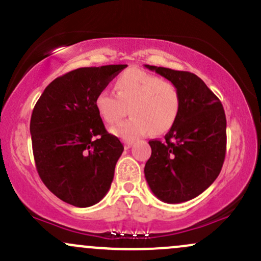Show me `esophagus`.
Wrapping results in <instances>:
<instances>
[{
    "instance_id": "esophagus-1",
    "label": "esophagus",
    "mask_w": 261,
    "mask_h": 261,
    "mask_svg": "<svg viewBox=\"0 0 261 261\" xmlns=\"http://www.w3.org/2000/svg\"><path fill=\"white\" fill-rule=\"evenodd\" d=\"M132 145H133V142H129V141H125L124 142V148H125V149H129Z\"/></svg>"
}]
</instances>
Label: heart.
I'll return each mask as SVG.
<instances>
[{"label": "heart", "mask_w": 261, "mask_h": 261, "mask_svg": "<svg viewBox=\"0 0 261 261\" xmlns=\"http://www.w3.org/2000/svg\"><path fill=\"white\" fill-rule=\"evenodd\" d=\"M116 94L102 91L94 105L100 118L116 124L127 114L130 118L112 128L114 136L134 141L150 132L163 134L174 125L180 111V93L174 83L139 69H128L114 83Z\"/></svg>", "instance_id": "1"}]
</instances>
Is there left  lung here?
<instances>
[{"mask_svg": "<svg viewBox=\"0 0 261 261\" xmlns=\"http://www.w3.org/2000/svg\"><path fill=\"white\" fill-rule=\"evenodd\" d=\"M178 87L180 111L164 141L152 139V155L144 167L150 190L164 203L198 197L219 175L226 150L223 105L194 73L145 64Z\"/></svg>", "mask_w": 261, "mask_h": 261, "instance_id": "obj_1", "label": "left lung"}]
</instances>
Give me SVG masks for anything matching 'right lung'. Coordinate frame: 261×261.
Listing matches in <instances>:
<instances>
[{
    "mask_svg": "<svg viewBox=\"0 0 261 261\" xmlns=\"http://www.w3.org/2000/svg\"><path fill=\"white\" fill-rule=\"evenodd\" d=\"M127 64L83 67L52 81L33 108L30 132L37 172L61 200L87 208L111 188L123 144L106 130L97 94Z\"/></svg>",
    "mask_w": 261,
    "mask_h": 261,
    "instance_id": "1",
    "label": "right lung"
}]
</instances>
